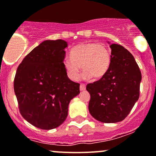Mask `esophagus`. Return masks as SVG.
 Instances as JSON below:
<instances>
[{
	"label": "esophagus",
	"instance_id": "obj_1",
	"mask_svg": "<svg viewBox=\"0 0 156 156\" xmlns=\"http://www.w3.org/2000/svg\"><path fill=\"white\" fill-rule=\"evenodd\" d=\"M85 89H86V85H85L84 83H81V84H80V90H85Z\"/></svg>",
	"mask_w": 156,
	"mask_h": 156
}]
</instances>
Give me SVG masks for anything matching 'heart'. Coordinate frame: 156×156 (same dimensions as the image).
<instances>
[{"label":"heart","instance_id":"1","mask_svg":"<svg viewBox=\"0 0 156 156\" xmlns=\"http://www.w3.org/2000/svg\"><path fill=\"white\" fill-rule=\"evenodd\" d=\"M71 57L63 61L67 76L72 81L79 78L81 66L83 77L99 79L107 73L111 64V52L104 43L82 42L75 45L70 51Z\"/></svg>","mask_w":156,"mask_h":156}]
</instances>
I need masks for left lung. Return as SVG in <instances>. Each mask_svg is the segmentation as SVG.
Segmentation results:
<instances>
[{
	"mask_svg": "<svg viewBox=\"0 0 156 156\" xmlns=\"http://www.w3.org/2000/svg\"><path fill=\"white\" fill-rule=\"evenodd\" d=\"M111 64L97 81L88 83L89 111L101 122L123 120L140 96L141 73L133 55L122 45L111 44Z\"/></svg>",
	"mask_w": 156,
	"mask_h": 156,
	"instance_id": "left-lung-1",
	"label": "left lung"
}]
</instances>
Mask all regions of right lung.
I'll return each instance as SVG.
<instances>
[{
  "label": "right lung",
  "instance_id": "1",
  "mask_svg": "<svg viewBox=\"0 0 156 156\" xmlns=\"http://www.w3.org/2000/svg\"><path fill=\"white\" fill-rule=\"evenodd\" d=\"M67 42L45 40L24 58L16 71L14 91L19 111L31 125L44 130L61 125L70 101L79 94L63 67Z\"/></svg>",
  "mask_w": 156,
  "mask_h": 156
}]
</instances>
